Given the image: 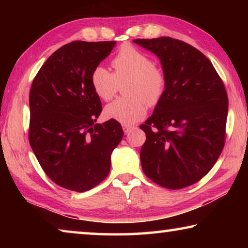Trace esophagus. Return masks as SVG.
<instances>
[{"mask_svg": "<svg viewBox=\"0 0 248 248\" xmlns=\"http://www.w3.org/2000/svg\"><path fill=\"white\" fill-rule=\"evenodd\" d=\"M134 127L133 125H130V124H123V129H124V133L127 134V133H129L130 131H131V130L133 129Z\"/></svg>", "mask_w": 248, "mask_h": 248, "instance_id": "esophagus-1", "label": "esophagus"}]
</instances>
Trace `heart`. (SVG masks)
I'll return each mask as SVG.
<instances>
[{"instance_id":"1","label":"heart","mask_w":248,"mask_h":248,"mask_svg":"<svg viewBox=\"0 0 248 248\" xmlns=\"http://www.w3.org/2000/svg\"><path fill=\"white\" fill-rule=\"evenodd\" d=\"M112 72L102 65L91 73V85L100 99L115 97L120 85L128 97L118 98L105 107V116L124 124H132L143 118L148 106H155L165 94L167 75L162 65L132 45L121 46L110 61Z\"/></svg>"}]
</instances>
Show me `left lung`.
Listing matches in <instances>:
<instances>
[{
	"label": "left lung",
	"instance_id": "left-lung-1",
	"mask_svg": "<svg viewBox=\"0 0 248 248\" xmlns=\"http://www.w3.org/2000/svg\"><path fill=\"white\" fill-rule=\"evenodd\" d=\"M154 52L167 75L165 94L140 128L144 174L167 189H182L207 175L226 137L228 94L209 59L170 37L134 39Z\"/></svg>",
	"mask_w": 248,
	"mask_h": 248
}]
</instances>
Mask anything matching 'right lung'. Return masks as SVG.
<instances>
[{
	"mask_svg": "<svg viewBox=\"0 0 248 248\" xmlns=\"http://www.w3.org/2000/svg\"><path fill=\"white\" fill-rule=\"evenodd\" d=\"M116 41H72L54 51L29 93L28 139L46 175L58 186L83 192L107 177L110 155L123 139L117 120L95 124L102 103L91 73Z\"/></svg>",
	"mask_w": 248,
	"mask_h": 248,
	"instance_id": "right-lung-1",
	"label": "right lung"
}]
</instances>
